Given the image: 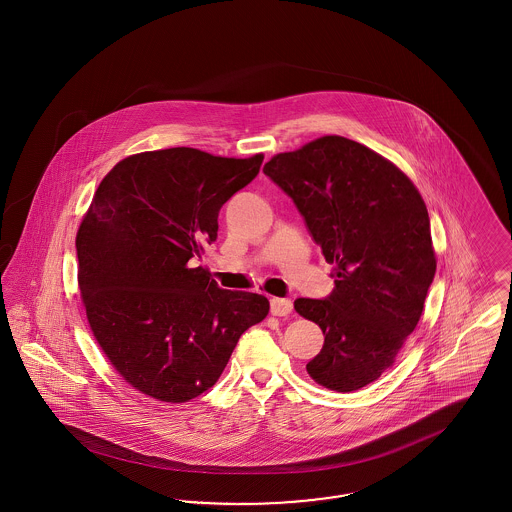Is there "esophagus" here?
<instances>
[{
    "instance_id": "obj_1",
    "label": "esophagus",
    "mask_w": 512,
    "mask_h": 512,
    "mask_svg": "<svg viewBox=\"0 0 512 512\" xmlns=\"http://www.w3.org/2000/svg\"><path fill=\"white\" fill-rule=\"evenodd\" d=\"M270 311L272 315L285 317L293 311V302L289 298H270Z\"/></svg>"
}]
</instances>
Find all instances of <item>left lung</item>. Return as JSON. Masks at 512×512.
Here are the masks:
<instances>
[{
    "label": "left lung",
    "instance_id": "1",
    "mask_svg": "<svg viewBox=\"0 0 512 512\" xmlns=\"http://www.w3.org/2000/svg\"><path fill=\"white\" fill-rule=\"evenodd\" d=\"M263 172L334 264L330 295L295 300L325 334L306 370L330 390L366 387L392 366L434 281L426 204L388 159L336 135L274 155Z\"/></svg>",
    "mask_w": 512,
    "mask_h": 512
}]
</instances>
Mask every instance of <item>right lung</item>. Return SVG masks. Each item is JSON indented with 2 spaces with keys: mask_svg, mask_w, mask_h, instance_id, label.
<instances>
[{
  "mask_svg": "<svg viewBox=\"0 0 512 512\" xmlns=\"http://www.w3.org/2000/svg\"><path fill=\"white\" fill-rule=\"evenodd\" d=\"M263 154L195 148L131 155L103 178L77 234L78 287L93 336L131 387L184 403L216 385L266 296L225 291L201 259L217 216L259 174Z\"/></svg>",
  "mask_w": 512,
  "mask_h": 512,
  "instance_id": "obj_1",
  "label": "right lung"
}]
</instances>
